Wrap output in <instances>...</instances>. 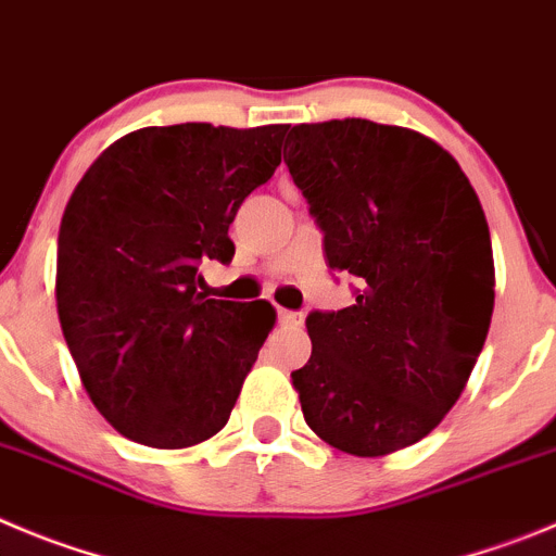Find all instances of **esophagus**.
<instances>
[{"label":"esophagus","mask_w":556,"mask_h":556,"mask_svg":"<svg viewBox=\"0 0 556 556\" xmlns=\"http://www.w3.org/2000/svg\"><path fill=\"white\" fill-rule=\"evenodd\" d=\"M279 324L288 326V329H299L304 324V315L295 313V309H279Z\"/></svg>","instance_id":"34e87169"}]
</instances>
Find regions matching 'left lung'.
I'll return each mask as SVG.
<instances>
[{
    "mask_svg": "<svg viewBox=\"0 0 556 556\" xmlns=\"http://www.w3.org/2000/svg\"><path fill=\"white\" fill-rule=\"evenodd\" d=\"M285 164L356 302L307 318L313 356L293 370L309 428L381 458L447 417L494 315V252L458 161L425 134L345 117L302 123Z\"/></svg>",
    "mask_w": 556,
    "mask_h": 556,
    "instance_id": "8db88e82",
    "label": "left lung"
}]
</instances>
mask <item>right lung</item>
Instances as JSON below:
<instances>
[{"label": "right lung", "instance_id": "right-lung-1", "mask_svg": "<svg viewBox=\"0 0 556 556\" xmlns=\"http://www.w3.org/2000/svg\"><path fill=\"white\" fill-rule=\"evenodd\" d=\"M288 126H150L109 144L65 205L56 315L101 417L131 442L184 450L219 433L277 309L202 293L230 263L241 202L282 161Z\"/></svg>", "mask_w": 556, "mask_h": 556}]
</instances>
